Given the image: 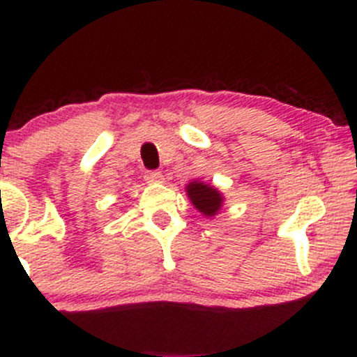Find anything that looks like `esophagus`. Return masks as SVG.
I'll return each instance as SVG.
<instances>
[{"instance_id": "obj_1", "label": "esophagus", "mask_w": 357, "mask_h": 357, "mask_svg": "<svg viewBox=\"0 0 357 357\" xmlns=\"http://www.w3.org/2000/svg\"><path fill=\"white\" fill-rule=\"evenodd\" d=\"M144 179L147 183H159V181H162V173L161 171H155V169L146 171Z\"/></svg>"}]
</instances>
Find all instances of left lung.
<instances>
[{
	"label": "left lung",
	"instance_id": "left-lung-1",
	"mask_svg": "<svg viewBox=\"0 0 357 357\" xmlns=\"http://www.w3.org/2000/svg\"><path fill=\"white\" fill-rule=\"evenodd\" d=\"M186 191L191 203L196 206V210H199L206 216L216 215V211L221 208V203H223V198H221L220 192L213 186H210V184L192 181L188 184Z\"/></svg>",
	"mask_w": 357,
	"mask_h": 357
}]
</instances>
